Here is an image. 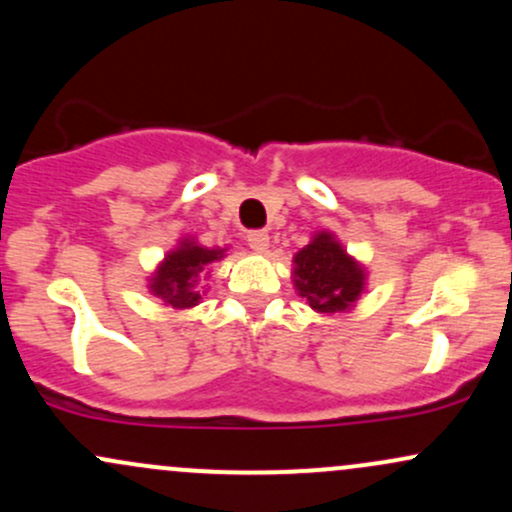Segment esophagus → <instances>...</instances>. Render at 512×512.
Returning a JSON list of instances; mask_svg holds the SVG:
<instances>
[{"label": "esophagus", "mask_w": 512, "mask_h": 512, "mask_svg": "<svg viewBox=\"0 0 512 512\" xmlns=\"http://www.w3.org/2000/svg\"><path fill=\"white\" fill-rule=\"evenodd\" d=\"M248 245L255 252H264L269 248V233L267 231H250L248 233Z\"/></svg>", "instance_id": "esophagus-1"}]
</instances>
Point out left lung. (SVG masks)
<instances>
[{
	"label": "left lung",
	"mask_w": 512,
	"mask_h": 512,
	"mask_svg": "<svg viewBox=\"0 0 512 512\" xmlns=\"http://www.w3.org/2000/svg\"><path fill=\"white\" fill-rule=\"evenodd\" d=\"M293 286L317 313H346L366 291V269L334 233L320 231L293 255Z\"/></svg>",
	"instance_id": "1"
}]
</instances>
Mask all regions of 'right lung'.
<instances>
[{"label": "right lung", "instance_id": "add662e5", "mask_svg": "<svg viewBox=\"0 0 512 512\" xmlns=\"http://www.w3.org/2000/svg\"><path fill=\"white\" fill-rule=\"evenodd\" d=\"M223 255L226 248H207L197 238H182L149 276V291L173 310L195 308L204 293L199 281L207 279L209 267Z\"/></svg>", "mask_w": 512, "mask_h": 512}]
</instances>
